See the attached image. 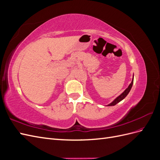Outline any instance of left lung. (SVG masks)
Here are the masks:
<instances>
[{
	"label": "left lung",
	"instance_id": "8db88e82",
	"mask_svg": "<svg viewBox=\"0 0 160 160\" xmlns=\"http://www.w3.org/2000/svg\"><path fill=\"white\" fill-rule=\"evenodd\" d=\"M133 83V79H132V83L129 84V85L128 86V88L126 89H125L119 96H118L117 98L113 100V101H112V102H111V103L108 105V106H113V105H116L117 103H118L119 102H120L121 101H122L125 98V97L128 95V94L129 93V92L130 91L131 89H132V88Z\"/></svg>",
	"mask_w": 160,
	"mask_h": 160
}]
</instances>
